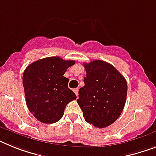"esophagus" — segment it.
Listing matches in <instances>:
<instances>
[{
    "label": "esophagus",
    "instance_id": "obj_1",
    "mask_svg": "<svg viewBox=\"0 0 156 156\" xmlns=\"http://www.w3.org/2000/svg\"><path fill=\"white\" fill-rule=\"evenodd\" d=\"M78 90H79V89H78V88H76V89H74V92H75L76 95L77 97H78Z\"/></svg>",
    "mask_w": 156,
    "mask_h": 156
}]
</instances>
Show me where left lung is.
<instances>
[{
	"label": "left lung",
	"instance_id": "obj_1",
	"mask_svg": "<svg viewBox=\"0 0 156 156\" xmlns=\"http://www.w3.org/2000/svg\"><path fill=\"white\" fill-rule=\"evenodd\" d=\"M87 75L80 88L77 103L86 122L96 127L112 124L124 108L127 83L123 76L109 63L94 60L83 63Z\"/></svg>",
	"mask_w": 156,
	"mask_h": 156
}]
</instances>
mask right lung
Wrapping results in <instances>:
<instances>
[{
  "label": "right lung",
  "mask_w": 156,
  "mask_h": 156,
  "mask_svg": "<svg viewBox=\"0 0 156 156\" xmlns=\"http://www.w3.org/2000/svg\"><path fill=\"white\" fill-rule=\"evenodd\" d=\"M73 60L48 57L31 63L23 73V85L29 110L43 123H54L61 119L67 104L76 99L68 87L64 76Z\"/></svg>",
  "instance_id": "right-lung-1"
}]
</instances>
